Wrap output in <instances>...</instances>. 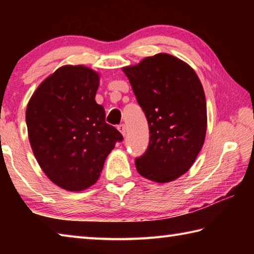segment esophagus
I'll return each instance as SVG.
<instances>
[{"label": "esophagus", "mask_w": 254, "mask_h": 254, "mask_svg": "<svg viewBox=\"0 0 254 254\" xmlns=\"http://www.w3.org/2000/svg\"><path fill=\"white\" fill-rule=\"evenodd\" d=\"M118 130L121 132L122 135H126L127 127H126V126H124V124H120V126H118Z\"/></svg>", "instance_id": "1"}]
</instances>
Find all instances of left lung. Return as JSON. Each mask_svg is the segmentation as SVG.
Masks as SVG:
<instances>
[{"mask_svg": "<svg viewBox=\"0 0 254 254\" xmlns=\"http://www.w3.org/2000/svg\"><path fill=\"white\" fill-rule=\"evenodd\" d=\"M122 70L150 130L147 151L135 160L137 173L159 184L173 182L190 169L204 144L207 111L203 85L187 63L169 54L145 57Z\"/></svg>", "mask_w": 254, "mask_h": 254, "instance_id": "8db88e82", "label": "left lung"}]
</instances>
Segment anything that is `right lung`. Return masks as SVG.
I'll list each match as a JSON object with an SVG mask.
<instances>
[{
	"mask_svg": "<svg viewBox=\"0 0 254 254\" xmlns=\"http://www.w3.org/2000/svg\"><path fill=\"white\" fill-rule=\"evenodd\" d=\"M100 74L83 65L58 68L38 86L25 111L29 141L40 168L69 191L89 188L123 136L95 101Z\"/></svg>",
	"mask_w": 254,
	"mask_h": 254,
	"instance_id": "obj_1",
	"label": "right lung"
}]
</instances>
